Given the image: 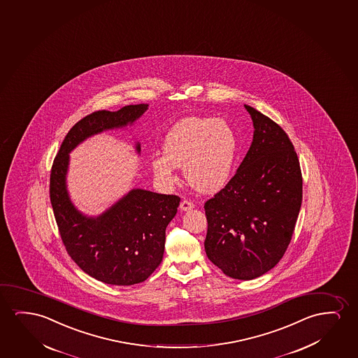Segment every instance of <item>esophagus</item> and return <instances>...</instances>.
<instances>
[{"mask_svg": "<svg viewBox=\"0 0 358 358\" xmlns=\"http://www.w3.org/2000/svg\"><path fill=\"white\" fill-rule=\"evenodd\" d=\"M194 208V203L192 201H187V200H182L180 202V210L182 211H189V210H192Z\"/></svg>", "mask_w": 358, "mask_h": 358, "instance_id": "obj_1", "label": "esophagus"}]
</instances>
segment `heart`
<instances>
[{"instance_id":"1","label":"heart","mask_w":358,"mask_h":358,"mask_svg":"<svg viewBox=\"0 0 358 358\" xmlns=\"http://www.w3.org/2000/svg\"><path fill=\"white\" fill-rule=\"evenodd\" d=\"M237 153V135L226 120L190 116L166 132L163 156L152 157V171L171 187L178 182L176 166H184L194 189L216 192L229 182Z\"/></svg>"}]
</instances>
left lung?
I'll list each match as a JSON object with an SVG mask.
<instances>
[{
    "mask_svg": "<svg viewBox=\"0 0 358 358\" xmlns=\"http://www.w3.org/2000/svg\"><path fill=\"white\" fill-rule=\"evenodd\" d=\"M252 146L237 173L207 200V257L227 276L252 280L282 259L302 205V171L281 126L252 106Z\"/></svg>",
    "mask_w": 358,
    "mask_h": 358,
    "instance_id": "8db88e82",
    "label": "left lung"
}]
</instances>
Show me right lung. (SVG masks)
Listing matches in <instances>:
<instances>
[{
	"instance_id": "right-lung-1",
	"label": "right lung",
	"mask_w": 358,
	"mask_h": 358,
	"mask_svg": "<svg viewBox=\"0 0 358 358\" xmlns=\"http://www.w3.org/2000/svg\"><path fill=\"white\" fill-rule=\"evenodd\" d=\"M147 109L148 104L126 106L83 117L66 135L51 168V206L66 250L90 276L114 286L143 282L159 266L166 228L180 197L132 189L99 216H86L73 206L67 192L69 155L88 137L132 125ZM136 151H141L140 143Z\"/></svg>"
}]
</instances>
